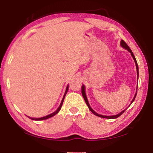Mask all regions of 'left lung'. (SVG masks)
<instances>
[{
    "label": "left lung",
    "instance_id": "8db88e82",
    "mask_svg": "<svg viewBox=\"0 0 153 153\" xmlns=\"http://www.w3.org/2000/svg\"><path fill=\"white\" fill-rule=\"evenodd\" d=\"M121 46H122V47H123L124 48L127 49V50H128V51L129 52V53H131V56H132V57H133L134 60V62H135V63H136V69H137V76H138V63H137L136 59V58H135V56H134V55L132 51H131L130 48L129 47L128 45H127V44H126L125 42H124V41H123V40H121ZM137 87H138V86H137ZM136 90H138V88H137ZM136 92H137V91H136ZM82 94L83 97H84V98L85 102H86L87 106H88V108H89L90 111H91V112H92L93 114H94V115L98 116V117H102V118H107V119H115V118H117V117H120V115H122V114H123L124 112H125L126 110H123V111H121V112L120 113L117 114V115H112V116H105V115H100V114H98L97 113H96L95 111H94V110H93L91 107H90V105H89V102H88V99H87V97H86V92H85V86H84V85H82ZM136 94H137V93H136V94H135V96H134L133 100H131V103L133 102L134 99H135V98H136Z\"/></svg>",
    "mask_w": 153,
    "mask_h": 153
}]
</instances>
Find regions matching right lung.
Returning a JSON list of instances; mask_svg holds the SVG:
<instances>
[{
    "label": "right lung",
    "instance_id": "right-lung-1",
    "mask_svg": "<svg viewBox=\"0 0 153 153\" xmlns=\"http://www.w3.org/2000/svg\"><path fill=\"white\" fill-rule=\"evenodd\" d=\"M68 88H69V85H67V88H66L65 92V94H64V96H63V99H62V101H61V102L60 106H59V108H57V109H56V111H55V112L53 113L50 114V115H46V116H45V117H41V118H31V117H29V118H30V119H31V120H47V119L50 118V117H53L54 115H55L56 114H57V113H59V111L61 110V107H62V105H63V100H64L65 97V95H66L67 92V90H68Z\"/></svg>",
    "mask_w": 153,
    "mask_h": 153
}]
</instances>
